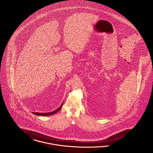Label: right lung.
Masks as SVG:
<instances>
[{"instance_id": "add662e5", "label": "right lung", "mask_w": 153, "mask_h": 153, "mask_svg": "<svg viewBox=\"0 0 153 153\" xmlns=\"http://www.w3.org/2000/svg\"><path fill=\"white\" fill-rule=\"evenodd\" d=\"M63 104V102L62 104V105H60V107H59L57 109H56L55 111H53V112H51L49 113H38V112H32L33 114H36V115H38V116H50V115H52V114H54L55 113H56L57 112H59L62 108V106Z\"/></svg>"}]
</instances>
